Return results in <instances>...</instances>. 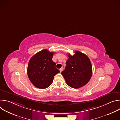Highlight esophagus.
Returning a JSON list of instances; mask_svg holds the SVG:
<instances>
[{"mask_svg":"<svg viewBox=\"0 0 120 120\" xmlns=\"http://www.w3.org/2000/svg\"><path fill=\"white\" fill-rule=\"evenodd\" d=\"M63 67H62V68H61L60 69H59V70H60V72H61L62 71H63Z\"/></svg>","mask_w":120,"mask_h":120,"instance_id":"1","label":"esophagus"}]
</instances>
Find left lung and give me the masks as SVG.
<instances>
[{
  "label": "left lung",
  "mask_w": 120,
  "mask_h": 120,
  "mask_svg": "<svg viewBox=\"0 0 120 120\" xmlns=\"http://www.w3.org/2000/svg\"><path fill=\"white\" fill-rule=\"evenodd\" d=\"M69 57L64 70L62 72L66 83L72 88L77 89L88 83L92 75V66L88 57L80 51Z\"/></svg>",
  "instance_id": "1"
}]
</instances>
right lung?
Listing matches in <instances>:
<instances>
[{
  "instance_id": "right-lung-1",
  "label": "right lung",
  "mask_w": 120,
  "mask_h": 120,
  "mask_svg": "<svg viewBox=\"0 0 120 120\" xmlns=\"http://www.w3.org/2000/svg\"><path fill=\"white\" fill-rule=\"evenodd\" d=\"M54 53L44 49L34 55L27 66V75L32 84L39 89H45L52 83L54 76L60 73L52 60Z\"/></svg>"
}]
</instances>
